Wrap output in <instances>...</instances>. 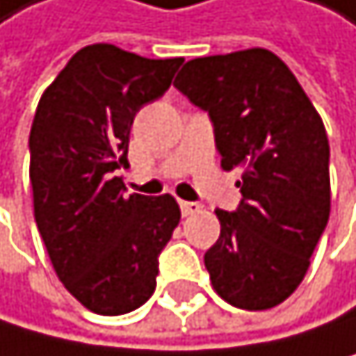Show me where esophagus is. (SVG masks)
<instances>
[{
	"instance_id": "1",
	"label": "esophagus",
	"mask_w": 356,
	"mask_h": 356,
	"mask_svg": "<svg viewBox=\"0 0 356 356\" xmlns=\"http://www.w3.org/2000/svg\"><path fill=\"white\" fill-rule=\"evenodd\" d=\"M179 208H181V215L184 217H191V215L202 213V206L195 204V202H179Z\"/></svg>"
}]
</instances>
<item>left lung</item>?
<instances>
[{
  "label": "left lung",
  "instance_id": "left-lung-1",
  "mask_svg": "<svg viewBox=\"0 0 356 356\" xmlns=\"http://www.w3.org/2000/svg\"><path fill=\"white\" fill-rule=\"evenodd\" d=\"M175 88L208 113L221 168H241L243 199L215 210L221 234L204 254L213 288L234 308H275L303 282L330 217L321 117L266 48L191 59Z\"/></svg>",
  "mask_w": 356,
  "mask_h": 356
}]
</instances>
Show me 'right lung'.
<instances>
[{
    "mask_svg": "<svg viewBox=\"0 0 356 356\" xmlns=\"http://www.w3.org/2000/svg\"><path fill=\"white\" fill-rule=\"evenodd\" d=\"M184 57L146 59L113 44L74 53L33 119L35 221L59 282L81 306L115 317L157 286L159 252L181 219L175 197L124 195L130 126L170 88Z\"/></svg>",
    "mask_w": 356,
    "mask_h": 356,
    "instance_id": "obj_1",
    "label": "right lung"
}]
</instances>
